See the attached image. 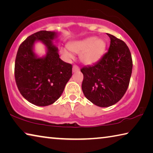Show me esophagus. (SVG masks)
<instances>
[{"mask_svg": "<svg viewBox=\"0 0 153 153\" xmlns=\"http://www.w3.org/2000/svg\"><path fill=\"white\" fill-rule=\"evenodd\" d=\"M79 70V67L76 65H74L73 66V68H72V71L73 72H76V71H78Z\"/></svg>", "mask_w": 153, "mask_h": 153, "instance_id": "obj_1", "label": "esophagus"}]
</instances>
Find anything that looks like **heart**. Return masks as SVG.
Returning a JSON list of instances; mask_svg holds the SVG:
<instances>
[{
  "instance_id": "obj_1",
  "label": "heart",
  "mask_w": 153,
  "mask_h": 153,
  "mask_svg": "<svg viewBox=\"0 0 153 153\" xmlns=\"http://www.w3.org/2000/svg\"><path fill=\"white\" fill-rule=\"evenodd\" d=\"M105 47V41L102 38L96 37L87 38L70 43L68 45L69 51L72 53H80V60L87 65L93 64L99 60L104 53ZM61 53L65 57H71V54L66 49L61 48Z\"/></svg>"
}]
</instances>
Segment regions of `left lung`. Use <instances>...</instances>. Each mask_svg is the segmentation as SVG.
Instances as JSON below:
<instances>
[{
  "instance_id": "8db88e82",
  "label": "left lung",
  "mask_w": 153,
  "mask_h": 153,
  "mask_svg": "<svg viewBox=\"0 0 153 153\" xmlns=\"http://www.w3.org/2000/svg\"><path fill=\"white\" fill-rule=\"evenodd\" d=\"M111 39L108 51L97 63L81 69L84 75L82 89L93 104L107 107L117 103L128 89L132 59L126 44L107 33Z\"/></svg>"
}]
</instances>
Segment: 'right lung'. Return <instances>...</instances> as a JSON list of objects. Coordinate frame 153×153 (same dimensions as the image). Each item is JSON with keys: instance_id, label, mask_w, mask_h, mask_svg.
<instances>
[{"instance_id": "1", "label": "right lung", "mask_w": 153, "mask_h": 153, "mask_svg": "<svg viewBox=\"0 0 153 153\" xmlns=\"http://www.w3.org/2000/svg\"><path fill=\"white\" fill-rule=\"evenodd\" d=\"M56 33L41 30L25 39L18 48L15 63V79L18 90L27 101L37 106H48L61 97L72 76V65L59 58L58 48L52 40ZM40 40L48 48L45 58H38L33 45Z\"/></svg>"}]
</instances>
